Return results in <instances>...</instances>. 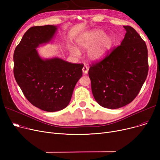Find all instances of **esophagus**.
Segmentation results:
<instances>
[{
    "mask_svg": "<svg viewBox=\"0 0 160 160\" xmlns=\"http://www.w3.org/2000/svg\"><path fill=\"white\" fill-rule=\"evenodd\" d=\"M88 70H89V69H88V67L87 66V65H84L83 67V68H82V71H83V74H87L88 72Z\"/></svg>",
    "mask_w": 160,
    "mask_h": 160,
    "instance_id": "esophagus-1",
    "label": "esophagus"
}]
</instances>
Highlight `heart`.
Returning a JSON list of instances; mask_svg holds the SVG:
<instances>
[{
  "label": "heart",
  "instance_id": "1",
  "mask_svg": "<svg viewBox=\"0 0 160 160\" xmlns=\"http://www.w3.org/2000/svg\"><path fill=\"white\" fill-rule=\"evenodd\" d=\"M76 41L81 50L89 49L88 56L90 60L97 62L105 57L111 48L113 40L110 36L106 35L104 30L97 29L83 33ZM71 51L75 56L80 54V50L77 48H71Z\"/></svg>",
  "mask_w": 160,
  "mask_h": 160
}]
</instances>
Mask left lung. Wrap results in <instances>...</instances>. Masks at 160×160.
Wrapping results in <instances>:
<instances>
[{
  "mask_svg": "<svg viewBox=\"0 0 160 160\" xmlns=\"http://www.w3.org/2000/svg\"><path fill=\"white\" fill-rule=\"evenodd\" d=\"M126 30L121 45L100 62L90 65L91 90L97 103L117 109L132 102L138 95L148 71V50L136 30Z\"/></svg>",
  "mask_w": 160,
  "mask_h": 160,
  "instance_id": "8db88e82",
  "label": "left lung"
}]
</instances>
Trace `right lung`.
Listing matches in <instances>:
<instances>
[{
  "mask_svg": "<svg viewBox=\"0 0 160 160\" xmlns=\"http://www.w3.org/2000/svg\"><path fill=\"white\" fill-rule=\"evenodd\" d=\"M57 30L54 25L30 28L16 47L13 74L25 97L41 110L53 112L68 106L83 65L58 58L42 59L36 49L47 43Z\"/></svg>",
  "mask_w": 160,
  "mask_h": 160,
  "instance_id": "right-lung-1",
  "label": "right lung"
}]
</instances>
